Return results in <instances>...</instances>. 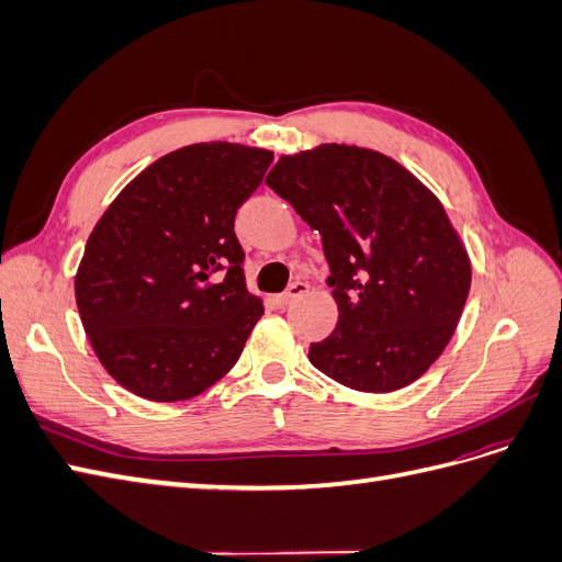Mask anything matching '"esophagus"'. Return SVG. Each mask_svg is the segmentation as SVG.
Listing matches in <instances>:
<instances>
[{
	"label": "esophagus",
	"mask_w": 562,
	"mask_h": 562,
	"mask_svg": "<svg viewBox=\"0 0 562 562\" xmlns=\"http://www.w3.org/2000/svg\"><path fill=\"white\" fill-rule=\"evenodd\" d=\"M307 291H310L307 283H304V281H295V283L288 285L285 293H281V295L277 297V302H279V304H288V302H293V300H300L302 295H307Z\"/></svg>",
	"instance_id": "1"
}]
</instances>
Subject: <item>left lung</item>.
I'll return each mask as SVG.
<instances>
[{
  "label": "left lung",
  "instance_id": "left-lung-1",
  "mask_svg": "<svg viewBox=\"0 0 562 562\" xmlns=\"http://www.w3.org/2000/svg\"><path fill=\"white\" fill-rule=\"evenodd\" d=\"M321 234L337 304L310 347L323 375L386 394L446 351L471 288V260L443 203L382 151L326 143L281 155L267 180Z\"/></svg>",
  "mask_w": 562,
  "mask_h": 562
}]
</instances>
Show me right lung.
Instances as JSON below:
<instances>
[{"label": "right lung", "instance_id": "obj_1", "mask_svg": "<svg viewBox=\"0 0 562 562\" xmlns=\"http://www.w3.org/2000/svg\"><path fill=\"white\" fill-rule=\"evenodd\" d=\"M271 159L223 140L180 147L95 223L75 274L77 310L98 361L131 394L194 398L239 361L265 307L246 288L234 215Z\"/></svg>", "mask_w": 562, "mask_h": 562}]
</instances>
